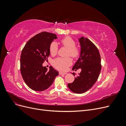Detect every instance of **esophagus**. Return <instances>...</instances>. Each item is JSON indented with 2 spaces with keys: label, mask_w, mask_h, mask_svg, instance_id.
Here are the masks:
<instances>
[{
  "label": "esophagus",
  "mask_w": 126,
  "mask_h": 126,
  "mask_svg": "<svg viewBox=\"0 0 126 126\" xmlns=\"http://www.w3.org/2000/svg\"><path fill=\"white\" fill-rule=\"evenodd\" d=\"M59 74L60 75H66L67 74V73H66V72H59Z\"/></svg>",
  "instance_id": "esophagus-1"
}]
</instances>
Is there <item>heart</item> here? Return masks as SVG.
Returning <instances> with one entry per match:
<instances>
[{
    "instance_id": "obj_1",
    "label": "heart",
    "mask_w": 126,
    "mask_h": 126,
    "mask_svg": "<svg viewBox=\"0 0 126 126\" xmlns=\"http://www.w3.org/2000/svg\"><path fill=\"white\" fill-rule=\"evenodd\" d=\"M60 43L68 49L67 56H70L73 58H77L79 57L80 50L78 47L76 46V42L71 37L67 36L60 40ZM58 50V45L55 41H53L49 46V51L51 55H56ZM72 63V60L69 57H59L55 59L53 64L57 69L65 70L67 67Z\"/></svg>"
}]
</instances>
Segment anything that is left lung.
Listing matches in <instances>:
<instances>
[{
  "mask_svg": "<svg viewBox=\"0 0 126 126\" xmlns=\"http://www.w3.org/2000/svg\"><path fill=\"white\" fill-rule=\"evenodd\" d=\"M79 41L80 56L72 70L77 71L80 68L81 71L68 87L72 92L82 94L89 90L97 80L101 69V58L98 48L89 39L82 37ZM72 75H76L74 72Z\"/></svg>",
  "mask_w": 126,
  "mask_h": 126,
  "instance_id": "obj_1",
  "label": "left lung"
}]
</instances>
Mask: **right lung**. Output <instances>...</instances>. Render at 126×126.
Returning <instances> with one entry per match:
<instances>
[{"mask_svg": "<svg viewBox=\"0 0 126 126\" xmlns=\"http://www.w3.org/2000/svg\"><path fill=\"white\" fill-rule=\"evenodd\" d=\"M57 38L55 33L42 32L30 39L20 56V72L25 82L30 89L42 91L50 87L58 75L51 66L48 70L43 66L50 55L49 46Z\"/></svg>", "mask_w": 126, "mask_h": 126, "instance_id": "right-lung-1", "label": "right lung"}]
</instances>
